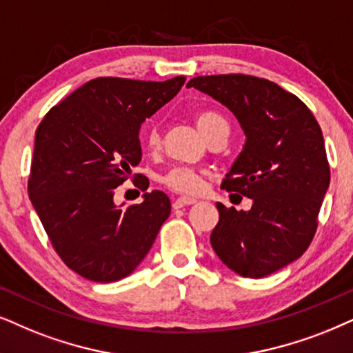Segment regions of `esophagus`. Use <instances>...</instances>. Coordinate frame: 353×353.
I'll return each mask as SVG.
<instances>
[{
    "label": "esophagus",
    "mask_w": 353,
    "mask_h": 353,
    "mask_svg": "<svg viewBox=\"0 0 353 353\" xmlns=\"http://www.w3.org/2000/svg\"><path fill=\"white\" fill-rule=\"evenodd\" d=\"M195 202H197V200L190 199V197H177V199H172V208H181V207H185V205H192Z\"/></svg>",
    "instance_id": "34e87169"
}]
</instances>
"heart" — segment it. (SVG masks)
<instances>
[{
    "label": "heart",
    "mask_w": 353,
    "mask_h": 353,
    "mask_svg": "<svg viewBox=\"0 0 353 353\" xmlns=\"http://www.w3.org/2000/svg\"><path fill=\"white\" fill-rule=\"evenodd\" d=\"M195 122L199 128L207 138H210L220 127H228L226 120L220 114L213 112V110H202L195 115ZM146 146L150 150H156L161 141V135L156 125H151L145 135ZM161 182L168 189H171L177 194H197L202 187V172L190 166H174L161 177Z\"/></svg>",
    "instance_id": "1"
}]
</instances>
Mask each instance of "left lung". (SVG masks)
I'll return each mask as SVG.
<instances>
[{
	"mask_svg": "<svg viewBox=\"0 0 353 353\" xmlns=\"http://www.w3.org/2000/svg\"><path fill=\"white\" fill-rule=\"evenodd\" d=\"M236 115L246 145L221 189L252 199L249 212L216 203L210 243L241 276L262 279L306 251L331 181L324 138L305 102L269 79L249 74L197 77L187 83Z\"/></svg>",
	"mask_w": 353,
	"mask_h": 353,
	"instance_id": "1",
	"label": "left lung"
}]
</instances>
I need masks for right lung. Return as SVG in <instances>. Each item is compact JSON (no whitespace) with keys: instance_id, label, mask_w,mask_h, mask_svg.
<instances>
[{"instance_id":"1","label":"right lung","mask_w":353,"mask_h":353,"mask_svg":"<svg viewBox=\"0 0 353 353\" xmlns=\"http://www.w3.org/2000/svg\"><path fill=\"white\" fill-rule=\"evenodd\" d=\"M184 83L185 77L96 78L39 123L29 197L53 249L84 279L109 283L130 275L168 220L171 200L164 192H146L143 202L125 208L115 207L114 192L141 161L140 125ZM135 185L146 190L150 182L140 176Z\"/></svg>"}]
</instances>
